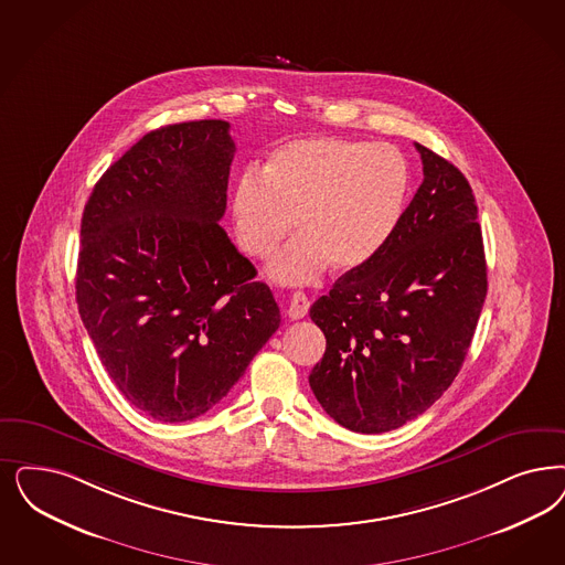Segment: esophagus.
Listing matches in <instances>:
<instances>
[{
    "label": "esophagus",
    "mask_w": 565,
    "mask_h": 565,
    "mask_svg": "<svg viewBox=\"0 0 565 565\" xmlns=\"http://www.w3.org/2000/svg\"><path fill=\"white\" fill-rule=\"evenodd\" d=\"M309 307H311V302L305 294H292V298L288 302V315H290V319H302L309 312Z\"/></svg>",
    "instance_id": "34e87169"
}]
</instances>
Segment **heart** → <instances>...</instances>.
I'll use <instances>...</instances> for the list:
<instances>
[{
    "instance_id": "heart-1",
    "label": "heart",
    "mask_w": 565,
    "mask_h": 565,
    "mask_svg": "<svg viewBox=\"0 0 565 565\" xmlns=\"http://www.w3.org/2000/svg\"><path fill=\"white\" fill-rule=\"evenodd\" d=\"M409 164L386 143L319 136L279 146L246 173L232 198L235 239L254 258H269L284 237L296 239L273 258L279 284H307L326 267L361 271L386 248L405 213Z\"/></svg>"
}]
</instances>
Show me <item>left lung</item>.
Listing matches in <instances>:
<instances>
[{
  "mask_svg": "<svg viewBox=\"0 0 565 565\" xmlns=\"http://www.w3.org/2000/svg\"><path fill=\"white\" fill-rule=\"evenodd\" d=\"M424 181L386 248L315 300L326 333L309 375L319 405L361 434L401 428L429 409L466 361L487 298L476 198L463 173L415 143Z\"/></svg>",
  "mask_w": 565,
  "mask_h": 565,
  "instance_id": "1",
  "label": "left lung"
}]
</instances>
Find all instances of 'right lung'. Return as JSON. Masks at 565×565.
<instances>
[{"label": "right lung", "mask_w": 565, "mask_h": 565, "mask_svg": "<svg viewBox=\"0 0 565 565\" xmlns=\"http://www.w3.org/2000/svg\"><path fill=\"white\" fill-rule=\"evenodd\" d=\"M225 120L150 131L99 177L81 218L78 315L120 394L177 424L213 409L279 328V307L218 225Z\"/></svg>", "instance_id": "obj_1"}]
</instances>
